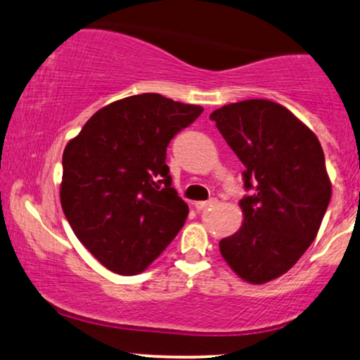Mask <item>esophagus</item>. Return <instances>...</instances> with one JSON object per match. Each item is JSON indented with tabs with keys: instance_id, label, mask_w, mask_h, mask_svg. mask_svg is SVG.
Masks as SVG:
<instances>
[{
	"instance_id": "obj_1",
	"label": "esophagus",
	"mask_w": 360,
	"mask_h": 360,
	"mask_svg": "<svg viewBox=\"0 0 360 360\" xmlns=\"http://www.w3.org/2000/svg\"><path fill=\"white\" fill-rule=\"evenodd\" d=\"M217 202H219V200H217L215 197H214V199H209V200H204V202H195V209L197 210H204V209H207V207L215 205Z\"/></svg>"
}]
</instances>
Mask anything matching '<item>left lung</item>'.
<instances>
[{"label":"left lung","mask_w":360,"mask_h":360,"mask_svg":"<svg viewBox=\"0 0 360 360\" xmlns=\"http://www.w3.org/2000/svg\"><path fill=\"white\" fill-rule=\"evenodd\" d=\"M245 165L250 195L243 225L219 243L233 272L266 283L290 269L320 230L331 199L325 153L316 135L290 110L267 99L233 103L210 114Z\"/></svg>","instance_id":"8db88e82"}]
</instances>
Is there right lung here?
Here are the masks:
<instances>
[{
    "mask_svg": "<svg viewBox=\"0 0 360 360\" xmlns=\"http://www.w3.org/2000/svg\"><path fill=\"white\" fill-rule=\"evenodd\" d=\"M202 110L156 93L130 96L99 109L65 146L63 214L115 274H140L184 225L189 207L171 187L166 148Z\"/></svg>",
    "mask_w": 360,
    "mask_h": 360,
    "instance_id": "add662e5",
    "label": "right lung"
}]
</instances>
